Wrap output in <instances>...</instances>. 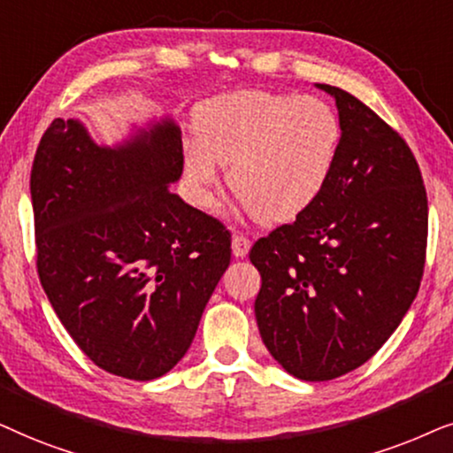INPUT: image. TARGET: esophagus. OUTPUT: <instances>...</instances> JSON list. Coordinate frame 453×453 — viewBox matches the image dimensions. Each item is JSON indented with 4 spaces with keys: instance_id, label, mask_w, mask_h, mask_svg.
I'll return each instance as SVG.
<instances>
[{
    "instance_id": "esophagus-1",
    "label": "esophagus",
    "mask_w": 453,
    "mask_h": 453,
    "mask_svg": "<svg viewBox=\"0 0 453 453\" xmlns=\"http://www.w3.org/2000/svg\"><path fill=\"white\" fill-rule=\"evenodd\" d=\"M250 250V240L246 236H234L232 238V252L234 257H246Z\"/></svg>"
}]
</instances>
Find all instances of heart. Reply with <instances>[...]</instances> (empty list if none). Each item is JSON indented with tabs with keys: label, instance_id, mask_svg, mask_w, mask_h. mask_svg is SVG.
Instances as JSON below:
<instances>
[{
	"label": "heart",
	"instance_id": "1",
	"mask_svg": "<svg viewBox=\"0 0 453 453\" xmlns=\"http://www.w3.org/2000/svg\"><path fill=\"white\" fill-rule=\"evenodd\" d=\"M196 138L184 147V173L201 203L227 165L230 188L261 221L304 213L334 170L342 124L327 101L312 95L240 90L204 101Z\"/></svg>",
	"mask_w": 453,
	"mask_h": 453
}]
</instances>
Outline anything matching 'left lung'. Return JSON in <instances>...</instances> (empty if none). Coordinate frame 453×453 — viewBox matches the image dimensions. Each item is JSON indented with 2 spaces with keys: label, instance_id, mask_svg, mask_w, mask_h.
Here are the masks:
<instances>
[{
  "label": "left lung",
  "instance_id": "8db88e82",
  "mask_svg": "<svg viewBox=\"0 0 453 453\" xmlns=\"http://www.w3.org/2000/svg\"><path fill=\"white\" fill-rule=\"evenodd\" d=\"M335 99L342 141L334 170L296 221L257 240L255 300L263 343L289 375L329 381L389 340L423 280L429 207L412 150L346 90Z\"/></svg>",
  "mask_w": 453,
  "mask_h": 453
}]
</instances>
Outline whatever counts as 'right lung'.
Segmentation results:
<instances>
[{
  "label": "right lung",
  "instance_id": "add662e5",
  "mask_svg": "<svg viewBox=\"0 0 453 453\" xmlns=\"http://www.w3.org/2000/svg\"><path fill=\"white\" fill-rule=\"evenodd\" d=\"M182 167L172 119L101 147L78 119L58 118L35 155L41 286L78 348L111 375L172 371L230 265L226 226L167 188Z\"/></svg>",
  "mask_w": 453,
  "mask_h": 453
}]
</instances>
